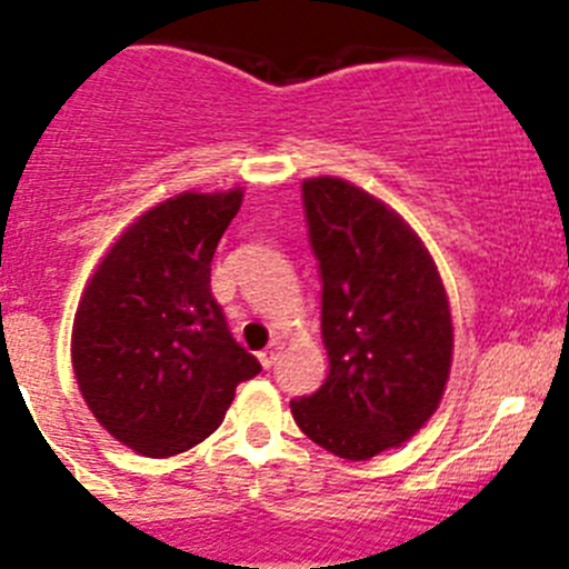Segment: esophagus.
Masks as SVG:
<instances>
[{"mask_svg":"<svg viewBox=\"0 0 569 569\" xmlns=\"http://www.w3.org/2000/svg\"><path fill=\"white\" fill-rule=\"evenodd\" d=\"M278 356H280V352H278V345H272V347H269V350L258 352V361H261V367H263V369H272L274 363H278Z\"/></svg>","mask_w":569,"mask_h":569,"instance_id":"34e87169","label":"esophagus"}]
</instances>
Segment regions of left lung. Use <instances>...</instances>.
I'll list each match as a JSON object with an SVG mask.
<instances>
[{
    "label": "left lung",
    "instance_id": "left-lung-1",
    "mask_svg": "<svg viewBox=\"0 0 569 569\" xmlns=\"http://www.w3.org/2000/svg\"><path fill=\"white\" fill-rule=\"evenodd\" d=\"M330 372L291 400L300 431L347 461L400 448L439 408L453 322L437 263L391 208L339 178L302 183Z\"/></svg>",
    "mask_w": 569,
    "mask_h": 569
}]
</instances>
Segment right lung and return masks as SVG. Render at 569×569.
<instances>
[{"instance_id":"add662e5","label":"right lung","mask_w":569,"mask_h":569,"mask_svg":"<svg viewBox=\"0 0 569 569\" xmlns=\"http://www.w3.org/2000/svg\"><path fill=\"white\" fill-rule=\"evenodd\" d=\"M241 189L183 191L138 217L82 291L71 363L93 417L141 456L211 437L241 380L261 372L211 295V261Z\"/></svg>"}]
</instances>
